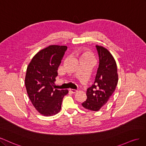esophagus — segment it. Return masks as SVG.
Wrapping results in <instances>:
<instances>
[{"instance_id":"1","label":"esophagus","mask_w":146,"mask_h":146,"mask_svg":"<svg viewBox=\"0 0 146 146\" xmlns=\"http://www.w3.org/2000/svg\"><path fill=\"white\" fill-rule=\"evenodd\" d=\"M69 91H70V93H76V92H77V90H74V89H70L69 90Z\"/></svg>"}]
</instances>
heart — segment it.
Instances as JSON below:
<instances>
[{
    "label": "heart",
    "mask_w": 146,
    "mask_h": 146,
    "mask_svg": "<svg viewBox=\"0 0 146 146\" xmlns=\"http://www.w3.org/2000/svg\"><path fill=\"white\" fill-rule=\"evenodd\" d=\"M81 58H85V59H90V60H92L94 61V59H95V58H94L93 54L88 51L87 50H84L82 52L81 56Z\"/></svg>",
    "instance_id": "obj_1"
}]
</instances>
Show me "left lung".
<instances>
[{
	"mask_svg": "<svg viewBox=\"0 0 146 146\" xmlns=\"http://www.w3.org/2000/svg\"><path fill=\"white\" fill-rule=\"evenodd\" d=\"M99 56V67L95 82L87 88V100L82 103L86 109L98 111L104 106L115 90L118 76L113 56L103 46L96 45Z\"/></svg>",
	"mask_w": 146,
	"mask_h": 146,
	"instance_id": "1",
	"label": "left lung"
}]
</instances>
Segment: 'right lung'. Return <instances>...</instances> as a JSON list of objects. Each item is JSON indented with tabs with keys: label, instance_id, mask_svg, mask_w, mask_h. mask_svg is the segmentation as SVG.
Segmentation results:
<instances>
[{
	"label": "right lung",
	"instance_id": "right-lung-1",
	"mask_svg": "<svg viewBox=\"0 0 146 146\" xmlns=\"http://www.w3.org/2000/svg\"><path fill=\"white\" fill-rule=\"evenodd\" d=\"M67 50V46L50 45L39 51L27 67L25 84L28 95L35 109L44 116L59 112L63 98L68 93L53 87Z\"/></svg>",
	"mask_w": 146,
	"mask_h": 146
}]
</instances>
